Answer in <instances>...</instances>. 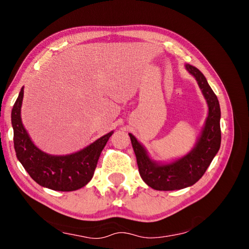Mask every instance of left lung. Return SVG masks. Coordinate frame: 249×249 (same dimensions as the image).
Returning a JSON list of instances; mask_svg holds the SVG:
<instances>
[{
    "instance_id": "left-lung-1",
    "label": "left lung",
    "mask_w": 249,
    "mask_h": 249,
    "mask_svg": "<svg viewBox=\"0 0 249 249\" xmlns=\"http://www.w3.org/2000/svg\"><path fill=\"white\" fill-rule=\"evenodd\" d=\"M185 69L196 78L209 107L208 117L195 147L181 158L159 162L150 157L133 134H128L142 179L155 190L172 191L191 187L204 175L221 146V108L217 96L199 69L188 64Z\"/></svg>"
}]
</instances>
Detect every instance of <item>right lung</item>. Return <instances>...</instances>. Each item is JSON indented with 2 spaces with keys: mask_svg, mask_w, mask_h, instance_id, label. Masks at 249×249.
Returning <instances> with one entry per match:
<instances>
[{
  "mask_svg": "<svg viewBox=\"0 0 249 249\" xmlns=\"http://www.w3.org/2000/svg\"><path fill=\"white\" fill-rule=\"evenodd\" d=\"M24 87L12 109V126L14 130L16 157L34 181L44 188L54 191H74L84 187L92 179L101 151L108 138L109 132L83 149L70 155H50L34 144L25 129L20 117Z\"/></svg>",
  "mask_w": 249,
  "mask_h": 249,
  "instance_id": "right-lung-1",
  "label": "right lung"
}]
</instances>
